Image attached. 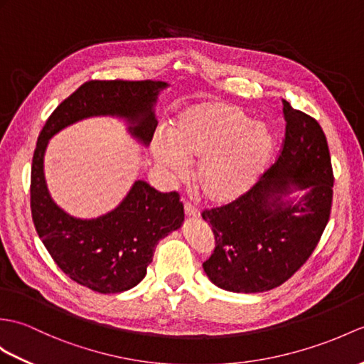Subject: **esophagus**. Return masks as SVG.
I'll list each match as a JSON object with an SVG mask.
<instances>
[{
  "label": "esophagus",
  "mask_w": 364,
  "mask_h": 364,
  "mask_svg": "<svg viewBox=\"0 0 364 364\" xmlns=\"http://www.w3.org/2000/svg\"><path fill=\"white\" fill-rule=\"evenodd\" d=\"M184 214L188 217H192V218H197L198 217V209L193 208L191 203H186L184 205Z\"/></svg>",
  "instance_id": "34e87169"
}]
</instances>
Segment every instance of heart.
<instances>
[{
  "label": "heart",
  "instance_id": "obj_1",
  "mask_svg": "<svg viewBox=\"0 0 364 364\" xmlns=\"http://www.w3.org/2000/svg\"><path fill=\"white\" fill-rule=\"evenodd\" d=\"M167 138L151 141L155 161L172 178L184 173V163H197L193 184L203 200L218 206L242 198L257 183L276 146L267 124L225 100L186 108Z\"/></svg>",
  "mask_w": 364,
  "mask_h": 364
}]
</instances>
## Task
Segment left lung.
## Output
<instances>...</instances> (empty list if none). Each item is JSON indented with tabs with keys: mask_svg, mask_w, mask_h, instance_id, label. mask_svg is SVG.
<instances>
[{
	"mask_svg": "<svg viewBox=\"0 0 364 364\" xmlns=\"http://www.w3.org/2000/svg\"><path fill=\"white\" fill-rule=\"evenodd\" d=\"M285 139L276 163L239 200L203 210L215 248L203 264L210 282L234 293L282 285L306 264L331 217L333 172L314 117L282 100ZM306 192L299 200L288 196Z\"/></svg>",
	"mask_w": 364,
	"mask_h": 364,
	"instance_id": "left-lung-1",
	"label": "left lung"
}]
</instances>
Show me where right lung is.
Returning <instances> with one entry per match:
<instances>
[{"label": "right lung", "mask_w": 364, "mask_h": 364, "mask_svg": "<svg viewBox=\"0 0 364 364\" xmlns=\"http://www.w3.org/2000/svg\"><path fill=\"white\" fill-rule=\"evenodd\" d=\"M166 82L90 80L58 105L40 132L31 168V210L38 237L74 282L99 293H121L138 285L154 259L156 243L184 220L176 192H158L133 183L119 206L97 218L73 217L50 198L43 158L49 139L65 127L91 116H116L149 146L158 125L155 104Z\"/></svg>", "instance_id": "1"}]
</instances>
